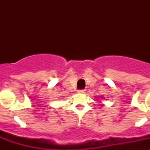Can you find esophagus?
Here are the masks:
<instances>
[{"label":"esophagus","mask_w":150,"mask_h":150,"mask_svg":"<svg viewBox=\"0 0 150 150\" xmlns=\"http://www.w3.org/2000/svg\"><path fill=\"white\" fill-rule=\"evenodd\" d=\"M77 92L79 94H84L85 92H86V90L84 89H80V90H78Z\"/></svg>","instance_id":"34e87169"}]
</instances>
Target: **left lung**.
<instances>
[{"label":"left lung","instance_id":"left-lung-1","mask_svg":"<svg viewBox=\"0 0 150 150\" xmlns=\"http://www.w3.org/2000/svg\"><path fill=\"white\" fill-rule=\"evenodd\" d=\"M98 98H102V97H98ZM104 104H101V107H103V106H104Z\"/></svg>","mask_w":150,"mask_h":150}]
</instances>
